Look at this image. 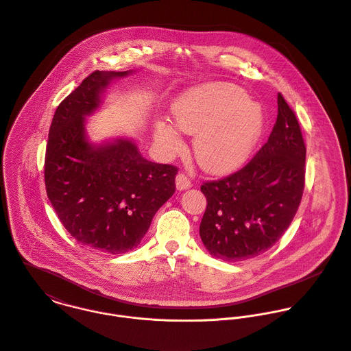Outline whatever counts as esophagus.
Returning <instances> with one entry per match:
<instances>
[{
    "instance_id": "obj_1",
    "label": "esophagus",
    "mask_w": 351,
    "mask_h": 351,
    "mask_svg": "<svg viewBox=\"0 0 351 351\" xmlns=\"http://www.w3.org/2000/svg\"><path fill=\"white\" fill-rule=\"evenodd\" d=\"M176 186H177L178 191H185V189H189L192 186V182L185 174L181 173L176 177Z\"/></svg>"
}]
</instances>
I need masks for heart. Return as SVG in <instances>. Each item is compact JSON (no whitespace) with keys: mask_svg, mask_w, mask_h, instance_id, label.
Segmentation results:
<instances>
[{"mask_svg":"<svg viewBox=\"0 0 351 351\" xmlns=\"http://www.w3.org/2000/svg\"><path fill=\"white\" fill-rule=\"evenodd\" d=\"M171 117L181 132L195 134L196 160L214 174L243 165L264 128L261 106L230 83H210L182 94L171 105ZM176 128L162 118L154 123V141L165 156L182 148Z\"/></svg>","mask_w":351,"mask_h":351,"instance_id":"b5f03b06","label":"heart"}]
</instances>
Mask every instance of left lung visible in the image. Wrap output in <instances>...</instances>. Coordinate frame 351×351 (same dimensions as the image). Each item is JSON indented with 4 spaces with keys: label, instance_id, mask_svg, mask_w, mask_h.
<instances>
[{
    "label": "left lung",
    "instance_id": "1",
    "mask_svg": "<svg viewBox=\"0 0 351 351\" xmlns=\"http://www.w3.org/2000/svg\"><path fill=\"white\" fill-rule=\"evenodd\" d=\"M305 156L300 123L278 94L276 122L256 156L232 176L202 185L207 208L200 238L210 254L234 263L275 245L301 203Z\"/></svg>",
    "mask_w": 351,
    "mask_h": 351
}]
</instances>
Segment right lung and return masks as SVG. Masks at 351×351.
I'll return each instance as SVG.
<instances>
[{
  "label": "right lung",
  "mask_w": 351,
  "mask_h": 351,
  "mask_svg": "<svg viewBox=\"0 0 351 351\" xmlns=\"http://www.w3.org/2000/svg\"><path fill=\"white\" fill-rule=\"evenodd\" d=\"M132 73H91L60 104L49 130L47 197L69 234L101 253L137 247L176 192L177 167L147 160L133 138L90 140L86 118L102 108L113 82Z\"/></svg>",
  "instance_id": "right-lung-1"
}]
</instances>
